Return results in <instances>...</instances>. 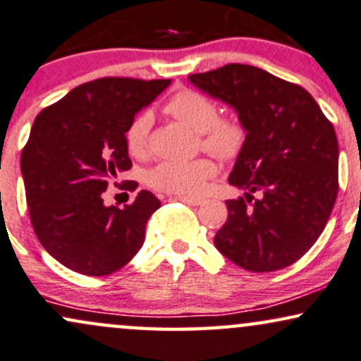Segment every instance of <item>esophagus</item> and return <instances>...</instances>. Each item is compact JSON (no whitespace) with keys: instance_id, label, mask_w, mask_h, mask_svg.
Listing matches in <instances>:
<instances>
[{"instance_id":"34e87169","label":"esophagus","mask_w":361,"mask_h":361,"mask_svg":"<svg viewBox=\"0 0 361 361\" xmlns=\"http://www.w3.org/2000/svg\"><path fill=\"white\" fill-rule=\"evenodd\" d=\"M175 200H180V202L186 203V205H192V207H198L203 203V198H197V197H181V195H178L175 197Z\"/></svg>"}]
</instances>
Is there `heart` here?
<instances>
[{
    "mask_svg": "<svg viewBox=\"0 0 361 361\" xmlns=\"http://www.w3.org/2000/svg\"><path fill=\"white\" fill-rule=\"evenodd\" d=\"M168 114L200 133L207 151L222 159H233L245 145V128L233 117H220L219 106L198 90L183 89L166 102ZM153 116L141 111L131 119L124 133L128 153L142 159L149 154ZM216 175V163L208 156L190 161H161L146 173V183L154 190L178 195H198Z\"/></svg>",
    "mask_w": 361,
    "mask_h": 361,
    "instance_id": "obj_1",
    "label": "heart"
}]
</instances>
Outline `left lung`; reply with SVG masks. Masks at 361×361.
<instances>
[{
    "mask_svg": "<svg viewBox=\"0 0 361 361\" xmlns=\"http://www.w3.org/2000/svg\"><path fill=\"white\" fill-rule=\"evenodd\" d=\"M198 89L230 104L245 128L227 200L228 216L214 238L233 264L279 271L318 240L338 197V139L312 95L262 68L227 63L190 75Z\"/></svg>",
    "mask_w": 361,
    "mask_h": 361,
    "instance_id": "left-lung-1",
    "label": "left lung"
}]
</instances>
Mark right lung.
Returning a JSON list of instances; mask_svg holds the SVG:
<instances>
[{
    "mask_svg": "<svg viewBox=\"0 0 361 361\" xmlns=\"http://www.w3.org/2000/svg\"><path fill=\"white\" fill-rule=\"evenodd\" d=\"M169 82L102 77L35 117L21 153L30 222L43 249L65 267L107 276L142 247L147 220L161 202L141 190L133 203L117 208L104 205L102 195L133 166L126 128ZM119 188L134 192L137 183L123 181Z\"/></svg>",
    "mask_w": 361,
    "mask_h": 361,
    "instance_id": "obj_1",
    "label": "right lung"
}]
</instances>
